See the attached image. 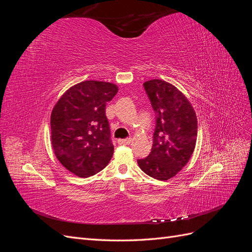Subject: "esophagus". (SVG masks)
I'll use <instances>...</instances> for the list:
<instances>
[{"mask_svg": "<svg viewBox=\"0 0 252 252\" xmlns=\"http://www.w3.org/2000/svg\"><path fill=\"white\" fill-rule=\"evenodd\" d=\"M131 139L130 138H128V139H122V140H119L118 142H119V144L120 145H129L131 143Z\"/></svg>", "mask_w": 252, "mask_h": 252, "instance_id": "obj_1", "label": "esophagus"}]
</instances>
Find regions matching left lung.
<instances>
[{
	"instance_id": "1",
	"label": "left lung",
	"mask_w": 252,
	"mask_h": 252,
	"mask_svg": "<svg viewBox=\"0 0 252 252\" xmlns=\"http://www.w3.org/2000/svg\"><path fill=\"white\" fill-rule=\"evenodd\" d=\"M143 85L156 112V128L151 152L138 159V164L149 177L167 181L182 170L193 154L196 116L187 97L170 83L156 79Z\"/></svg>"
}]
</instances>
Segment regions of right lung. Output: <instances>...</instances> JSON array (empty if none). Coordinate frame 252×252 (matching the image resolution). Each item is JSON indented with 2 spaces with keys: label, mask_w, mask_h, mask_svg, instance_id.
<instances>
[{
  "label": "right lung",
  "mask_w": 252,
  "mask_h": 252,
  "mask_svg": "<svg viewBox=\"0 0 252 252\" xmlns=\"http://www.w3.org/2000/svg\"><path fill=\"white\" fill-rule=\"evenodd\" d=\"M108 82L84 81L68 89L51 112V144L67 170L88 178L105 168L113 155L106 104L118 93Z\"/></svg>",
  "instance_id": "add662e5"
}]
</instances>
